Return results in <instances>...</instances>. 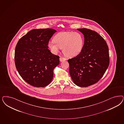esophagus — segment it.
I'll return each instance as SVG.
<instances>
[{
	"label": "esophagus",
	"instance_id": "1",
	"mask_svg": "<svg viewBox=\"0 0 124 124\" xmlns=\"http://www.w3.org/2000/svg\"><path fill=\"white\" fill-rule=\"evenodd\" d=\"M66 60L67 59L64 57H60V62H62V61H66Z\"/></svg>",
	"mask_w": 124,
	"mask_h": 124
}]
</instances>
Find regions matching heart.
Segmentation results:
<instances>
[{
	"label": "heart",
	"instance_id": "b5f03b06",
	"mask_svg": "<svg viewBox=\"0 0 124 124\" xmlns=\"http://www.w3.org/2000/svg\"><path fill=\"white\" fill-rule=\"evenodd\" d=\"M84 46V38L78 32H61L48 42V46L54 54L63 48V52L68 57H74L81 52Z\"/></svg>",
	"mask_w": 124,
	"mask_h": 124
}]
</instances>
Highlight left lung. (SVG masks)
I'll return each instance as SVG.
<instances>
[{"mask_svg":"<svg viewBox=\"0 0 124 124\" xmlns=\"http://www.w3.org/2000/svg\"><path fill=\"white\" fill-rule=\"evenodd\" d=\"M84 37L83 48L75 57L68 59L69 73L74 83L87 87L97 83L109 64L106 42L97 32L86 28L78 29Z\"/></svg>","mask_w":124,"mask_h":124,"instance_id":"1","label":"left lung"}]
</instances>
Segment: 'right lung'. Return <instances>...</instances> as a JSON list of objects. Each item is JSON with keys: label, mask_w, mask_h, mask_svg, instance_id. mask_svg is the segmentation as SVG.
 Returning <instances> with one entry per match:
<instances>
[{"label": "right lung", "mask_w": 124, "mask_h": 124, "mask_svg": "<svg viewBox=\"0 0 124 124\" xmlns=\"http://www.w3.org/2000/svg\"><path fill=\"white\" fill-rule=\"evenodd\" d=\"M55 30L34 29L22 36L16 45L15 62L17 70L28 84L44 87L52 80L53 70L59 56L48 49V42Z\"/></svg>", "instance_id": "add662e5"}]
</instances>
